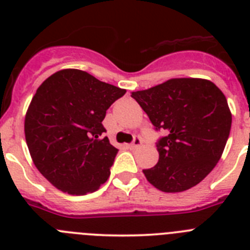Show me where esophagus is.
<instances>
[{
  "mask_svg": "<svg viewBox=\"0 0 250 250\" xmlns=\"http://www.w3.org/2000/svg\"><path fill=\"white\" fill-rule=\"evenodd\" d=\"M141 144H143V140H141V138L136 136V138L134 139V140H132L131 144L129 145V147H130V149H136V147L140 146Z\"/></svg>",
  "mask_w": 250,
  "mask_h": 250,
  "instance_id": "esophagus-1",
  "label": "esophagus"
}]
</instances>
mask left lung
Instances as JSON below:
<instances>
[{
    "instance_id": "1",
    "label": "left lung",
    "mask_w": 250,
    "mask_h": 250,
    "mask_svg": "<svg viewBox=\"0 0 250 250\" xmlns=\"http://www.w3.org/2000/svg\"><path fill=\"white\" fill-rule=\"evenodd\" d=\"M131 98L146 112L155 130L158 164L143 170L147 182L165 193L199 184L223 154L231 127L224 94L211 81L171 79Z\"/></svg>"
}]
</instances>
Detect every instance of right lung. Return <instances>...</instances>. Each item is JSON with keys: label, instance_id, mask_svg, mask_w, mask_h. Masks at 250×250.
<instances>
[{"label": "right lung", "instance_id": "add662e5", "mask_svg": "<svg viewBox=\"0 0 250 250\" xmlns=\"http://www.w3.org/2000/svg\"><path fill=\"white\" fill-rule=\"evenodd\" d=\"M125 92L75 68L41 83L26 114L25 136L34 164L54 187L83 195L109 179L119 150L101 136L103 120Z\"/></svg>", "mask_w": 250, "mask_h": 250}]
</instances>
